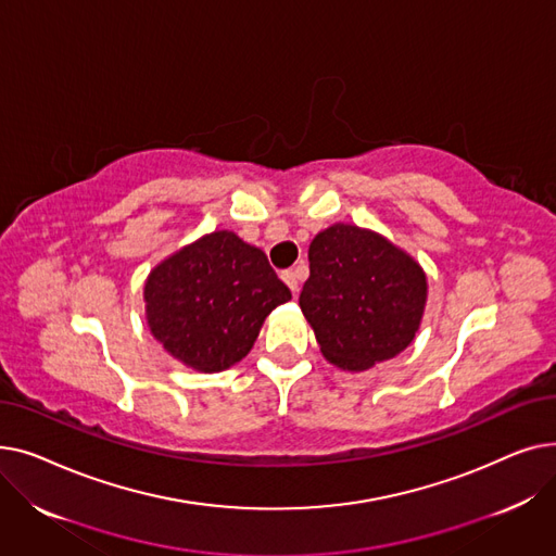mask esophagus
<instances>
[{"instance_id":"esophagus-1","label":"esophagus","mask_w":556,"mask_h":556,"mask_svg":"<svg viewBox=\"0 0 556 556\" xmlns=\"http://www.w3.org/2000/svg\"><path fill=\"white\" fill-rule=\"evenodd\" d=\"M281 279L288 283V288L293 290V293L298 295V288H300V270L295 268V270H283L281 273Z\"/></svg>"}]
</instances>
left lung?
<instances>
[{
    "label": "left lung",
    "mask_w": 556,
    "mask_h": 556,
    "mask_svg": "<svg viewBox=\"0 0 556 556\" xmlns=\"http://www.w3.org/2000/svg\"><path fill=\"white\" fill-rule=\"evenodd\" d=\"M308 263L300 306L329 363L363 371L415 340L428 283L410 254L371 229L336 223L311 241Z\"/></svg>",
    "instance_id": "left-lung-1"
}]
</instances>
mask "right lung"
Masks as SVG:
<instances>
[{
	"label": "right lung",
	"instance_id": "add662e5",
	"mask_svg": "<svg viewBox=\"0 0 556 556\" xmlns=\"http://www.w3.org/2000/svg\"><path fill=\"white\" fill-rule=\"evenodd\" d=\"M143 300L151 333L166 352L212 374L250 354L263 319L290 300V290L266 254L220 229L155 266Z\"/></svg>",
	"mask_w": 556,
	"mask_h": 556
}]
</instances>
